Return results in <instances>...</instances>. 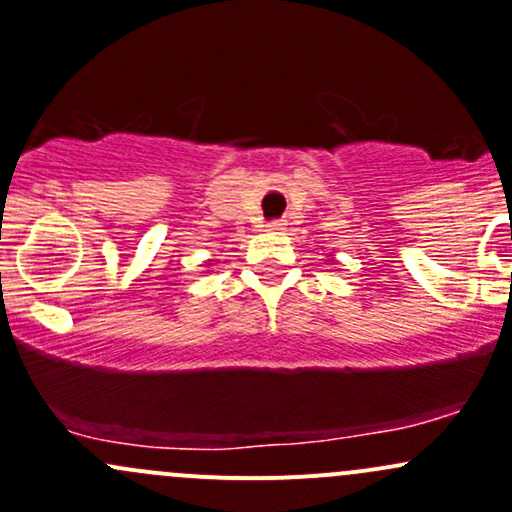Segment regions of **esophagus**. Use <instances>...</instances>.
I'll return each instance as SVG.
<instances>
[{
    "label": "esophagus",
    "mask_w": 512,
    "mask_h": 512,
    "mask_svg": "<svg viewBox=\"0 0 512 512\" xmlns=\"http://www.w3.org/2000/svg\"><path fill=\"white\" fill-rule=\"evenodd\" d=\"M267 230H270V232H280V230H285V223H282V220H275V223H267Z\"/></svg>",
    "instance_id": "obj_1"
}]
</instances>
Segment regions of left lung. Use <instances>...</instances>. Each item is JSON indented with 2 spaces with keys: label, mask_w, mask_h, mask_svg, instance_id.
Returning <instances> with one entry per match:
<instances>
[{
  "label": "left lung",
  "mask_w": 512,
  "mask_h": 512,
  "mask_svg": "<svg viewBox=\"0 0 512 512\" xmlns=\"http://www.w3.org/2000/svg\"><path fill=\"white\" fill-rule=\"evenodd\" d=\"M327 262H332V260H327Z\"/></svg>",
  "instance_id": "1"
}]
</instances>
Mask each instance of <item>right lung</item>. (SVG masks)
Listing matches in <instances>:
<instances>
[{
    "label": "right lung",
    "mask_w": 512,
    "mask_h": 512,
    "mask_svg": "<svg viewBox=\"0 0 512 512\" xmlns=\"http://www.w3.org/2000/svg\"><path fill=\"white\" fill-rule=\"evenodd\" d=\"M210 262H213V260H210Z\"/></svg>",
    "instance_id": "1"
}]
</instances>
